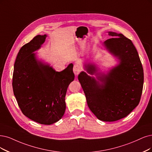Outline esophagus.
Segmentation results:
<instances>
[{
  "label": "esophagus",
  "mask_w": 152,
  "mask_h": 152,
  "mask_svg": "<svg viewBox=\"0 0 152 152\" xmlns=\"http://www.w3.org/2000/svg\"><path fill=\"white\" fill-rule=\"evenodd\" d=\"M81 71V66L77 64H75L74 65V67H73V72H74L75 75H77L80 74V72Z\"/></svg>",
  "instance_id": "34e87169"
}]
</instances>
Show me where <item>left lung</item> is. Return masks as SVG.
Instances as JSON below:
<instances>
[{
    "label": "left lung",
    "instance_id": "obj_1",
    "mask_svg": "<svg viewBox=\"0 0 152 152\" xmlns=\"http://www.w3.org/2000/svg\"><path fill=\"white\" fill-rule=\"evenodd\" d=\"M108 34L113 37L105 41L104 46L120 64L106 75L98 72L95 65L85 64V69L96 75L97 80L84 71L78 80L92 113L99 120L115 121L126 117L139 104L144 76L141 61L130 39L114 32Z\"/></svg>",
    "mask_w": 152,
    "mask_h": 152
}]
</instances>
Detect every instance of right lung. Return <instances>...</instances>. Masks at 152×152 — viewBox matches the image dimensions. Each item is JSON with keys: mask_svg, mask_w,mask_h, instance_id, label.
Returning a JSON list of instances; mask_svg holds the SVG:
<instances>
[{"mask_svg": "<svg viewBox=\"0 0 152 152\" xmlns=\"http://www.w3.org/2000/svg\"><path fill=\"white\" fill-rule=\"evenodd\" d=\"M46 37L37 35L20 48L14 63L12 88L22 113L40 124L51 125L64 114L67 89L75 74L72 63L58 72L37 59L33 53Z\"/></svg>", "mask_w": 152, "mask_h": 152, "instance_id": "right-lung-1", "label": "right lung"}]
</instances>
